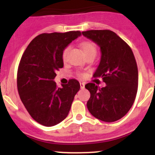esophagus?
I'll list each match as a JSON object with an SVG mask.
<instances>
[{
	"label": "esophagus",
	"mask_w": 155,
	"mask_h": 155,
	"mask_svg": "<svg viewBox=\"0 0 155 155\" xmlns=\"http://www.w3.org/2000/svg\"><path fill=\"white\" fill-rule=\"evenodd\" d=\"M80 86H81V89H83V88L84 87V83H81V82Z\"/></svg>",
	"instance_id": "obj_1"
}]
</instances>
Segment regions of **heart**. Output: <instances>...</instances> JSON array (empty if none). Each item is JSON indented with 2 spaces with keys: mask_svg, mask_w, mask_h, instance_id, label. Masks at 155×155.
<instances>
[{
  "mask_svg": "<svg viewBox=\"0 0 155 155\" xmlns=\"http://www.w3.org/2000/svg\"><path fill=\"white\" fill-rule=\"evenodd\" d=\"M81 47L82 50H83L84 53L85 54V56L88 55V54H91V53H94V54L96 53V46H94L93 42H90V41H84V42H82L81 43ZM68 50H69V48L67 47L64 49L62 53V60L64 62L67 61ZM78 75L80 78H84L85 76V74L82 73V72H78Z\"/></svg>",
  "mask_w": 155,
  "mask_h": 155,
  "instance_id": "obj_1",
  "label": "heart"
}]
</instances>
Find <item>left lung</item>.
Returning a JSON list of instances; mask_svg holds the SVG:
<instances>
[{
  "mask_svg": "<svg viewBox=\"0 0 155 155\" xmlns=\"http://www.w3.org/2000/svg\"><path fill=\"white\" fill-rule=\"evenodd\" d=\"M83 35L100 46L101 61L94 78H101L106 86L94 83L85 87L91 96L87 107L93 116L104 122H115L124 117L132 107L138 87V70L131 48L110 30H88Z\"/></svg>",
  "mask_w": 155,
  "mask_h": 155,
  "instance_id": "obj_1",
  "label": "left lung"
}]
</instances>
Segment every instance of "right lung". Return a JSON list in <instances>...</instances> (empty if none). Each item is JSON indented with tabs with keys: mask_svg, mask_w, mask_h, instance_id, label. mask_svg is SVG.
I'll return each instance as SVG.
<instances>
[{
	"mask_svg": "<svg viewBox=\"0 0 155 155\" xmlns=\"http://www.w3.org/2000/svg\"><path fill=\"white\" fill-rule=\"evenodd\" d=\"M81 35L80 31L42 33L25 50L17 73L19 96L31 118L46 127L60 124L68 116L80 84L70 79L57 87L53 79L64 67L62 53Z\"/></svg>",
	"mask_w": 155,
	"mask_h": 155,
	"instance_id": "add662e5",
	"label": "right lung"
}]
</instances>
